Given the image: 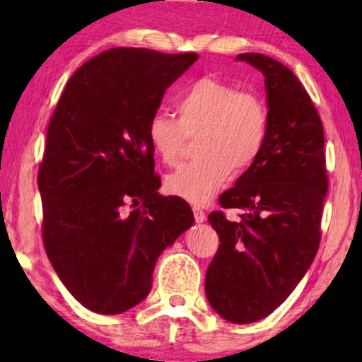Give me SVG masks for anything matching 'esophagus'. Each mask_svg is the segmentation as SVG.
<instances>
[{
  "label": "esophagus",
  "instance_id": "esophagus-1",
  "mask_svg": "<svg viewBox=\"0 0 362 362\" xmlns=\"http://www.w3.org/2000/svg\"><path fill=\"white\" fill-rule=\"evenodd\" d=\"M192 212H194V219L197 224H202L206 221V212L202 211V207L199 206H192Z\"/></svg>",
  "mask_w": 362,
  "mask_h": 362
}]
</instances>
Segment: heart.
Wrapping results in <instances>:
<instances>
[{
  "label": "heart",
  "mask_w": 362,
  "mask_h": 362,
  "mask_svg": "<svg viewBox=\"0 0 362 362\" xmlns=\"http://www.w3.org/2000/svg\"><path fill=\"white\" fill-rule=\"evenodd\" d=\"M175 120L158 112L146 128L155 155L168 166L180 160L186 136L196 140L194 161L166 177V189L181 199L204 204L235 171L255 165L269 135V108L254 92L217 77H201L177 95Z\"/></svg>",
  "instance_id": "b5f03b06"
}]
</instances>
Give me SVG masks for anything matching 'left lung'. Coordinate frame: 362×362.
Segmentation results:
<instances>
[{
  "label": "left lung",
  "mask_w": 362,
  "mask_h": 362,
  "mask_svg": "<svg viewBox=\"0 0 362 362\" xmlns=\"http://www.w3.org/2000/svg\"><path fill=\"white\" fill-rule=\"evenodd\" d=\"M265 77L269 135L235 186L219 197L224 209L209 224L221 245L206 274V296L230 323L269 316L300 284L318 252L328 177L325 132L308 92L284 64L264 54H239Z\"/></svg>",
  "instance_id": "obj_1"
}]
</instances>
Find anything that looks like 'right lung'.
<instances>
[{
  "label": "right lung",
  "mask_w": 362,
  "mask_h": 362,
  "mask_svg": "<svg viewBox=\"0 0 362 362\" xmlns=\"http://www.w3.org/2000/svg\"><path fill=\"white\" fill-rule=\"evenodd\" d=\"M197 57L110 49L78 67L59 98L37 175L42 239L87 310L118 315L145 300L158 257L194 224L185 199L158 192L146 128Z\"/></svg>",
  "instance_id": "1"
}]
</instances>
